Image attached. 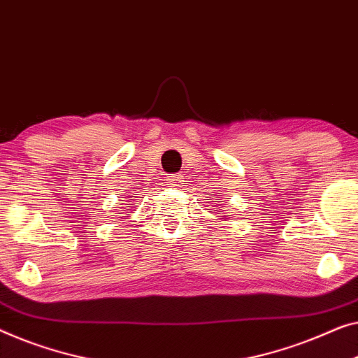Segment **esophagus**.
I'll return each mask as SVG.
<instances>
[{
  "label": "esophagus",
  "mask_w": 358,
  "mask_h": 358,
  "mask_svg": "<svg viewBox=\"0 0 358 358\" xmlns=\"http://www.w3.org/2000/svg\"><path fill=\"white\" fill-rule=\"evenodd\" d=\"M166 180H168L169 187H180V184H182V176L171 174V176H168Z\"/></svg>",
  "instance_id": "obj_1"
}]
</instances>
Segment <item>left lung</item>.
Masks as SVG:
<instances>
[{
	"label": "left lung",
	"mask_w": 358,
	"mask_h": 358,
	"mask_svg": "<svg viewBox=\"0 0 358 358\" xmlns=\"http://www.w3.org/2000/svg\"><path fill=\"white\" fill-rule=\"evenodd\" d=\"M226 220H227V216H226Z\"/></svg>",
	"instance_id": "obj_1"
}]
</instances>
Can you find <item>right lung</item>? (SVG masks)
Returning a JSON list of instances; mask_svg holds the SVG:
<instances>
[{
	"label": "right lung",
	"instance_id": "obj_1",
	"mask_svg": "<svg viewBox=\"0 0 358 358\" xmlns=\"http://www.w3.org/2000/svg\"><path fill=\"white\" fill-rule=\"evenodd\" d=\"M122 211H124V210H121V211H119V215H122ZM121 217H122V216H121Z\"/></svg>",
	"mask_w": 358,
	"mask_h": 358
}]
</instances>
